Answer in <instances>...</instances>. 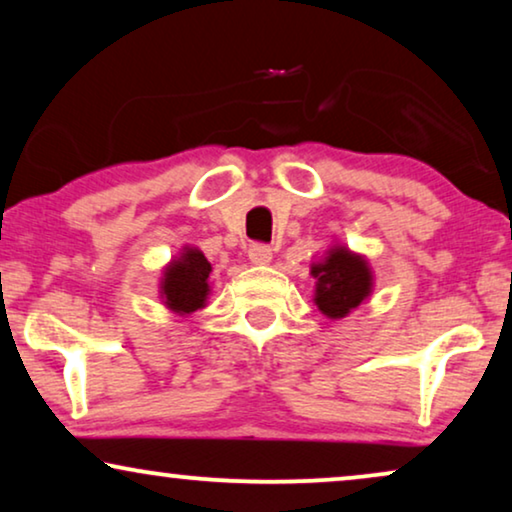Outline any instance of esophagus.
Wrapping results in <instances>:
<instances>
[{
    "label": "esophagus",
    "mask_w": 512,
    "mask_h": 512,
    "mask_svg": "<svg viewBox=\"0 0 512 512\" xmlns=\"http://www.w3.org/2000/svg\"><path fill=\"white\" fill-rule=\"evenodd\" d=\"M249 261L256 263V265H268L272 261V249L268 244H261V242H254L249 247Z\"/></svg>",
    "instance_id": "esophagus-1"
}]
</instances>
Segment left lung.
Wrapping results in <instances>:
<instances>
[{"mask_svg":"<svg viewBox=\"0 0 512 512\" xmlns=\"http://www.w3.org/2000/svg\"><path fill=\"white\" fill-rule=\"evenodd\" d=\"M317 279L314 303L328 319L347 317L373 291V275L366 258L356 256L347 247H333L321 263H312Z\"/></svg>","mask_w":512,"mask_h":512,"instance_id":"obj_1","label":"left lung"}]
</instances>
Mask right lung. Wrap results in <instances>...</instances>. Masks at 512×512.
Here are the masks:
<instances>
[{
	"label": "right lung",
	"mask_w": 512,
	"mask_h": 512,
	"mask_svg": "<svg viewBox=\"0 0 512 512\" xmlns=\"http://www.w3.org/2000/svg\"><path fill=\"white\" fill-rule=\"evenodd\" d=\"M209 272L212 265L200 249L184 247V254L165 268L160 282V296L165 305L177 314H191L205 307L209 293Z\"/></svg>",
	"instance_id": "obj_1"
}]
</instances>
